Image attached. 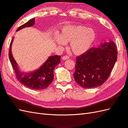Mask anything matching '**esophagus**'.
Wrapping results in <instances>:
<instances>
[{"instance_id": "34e87169", "label": "esophagus", "mask_w": 128, "mask_h": 128, "mask_svg": "<svg viewBox=\"0 0 128 128\" xmlns=\"http://www.w3.org/2000/svg\"><path fill=\"white\" fill-rule=\"evenodd\" d=\"M69 58V57H68V56H63V57H62V59H63V60H67V59H68Z\"/></svg>"}]
</instances>
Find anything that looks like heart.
<instances>
[{
    "label": "heart",
    "mask_w": 128,
    "mask_h": 128,
    "mask_svg": "<svg viewBox=\"0 0 128 128\" xmlns=\"http://www.w3.org/2000/svg\"><path fill=\"white\" fill-rule=\"evenodd\" d=\"M96 34L93 29L84 26L70 25L62 29L54 40L59 46L70 42L69 48L75 55H81L88 52L96 40Z\"/></svg>",
    "instance_id": "1"
}]
</instances>
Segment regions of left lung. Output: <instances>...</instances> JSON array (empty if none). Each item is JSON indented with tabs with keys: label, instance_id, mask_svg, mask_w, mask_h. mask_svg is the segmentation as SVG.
Segmentation results:
<instances>
[{
	"label": "left lung",
	"instance_id": "1",
	"mask_svg": "<svg viewBox=\"0 0 128 128\" xmlns=\"http://www.w3.org/2000/svg\"><path fill=\"white\" fill-rule=\"evenodd\" d=\"M117 59V47L113 41L90 48L76 58L74 73L75 81L84 88L102 85L108 79Z\"/></svg>",
	"mask_w": 128,
	"mask_h": 128
}]
</instances>
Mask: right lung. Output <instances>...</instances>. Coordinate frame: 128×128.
<instances>
[{
  "mask_svg": "<svg viewBox=\"0 0 128 128\" xmlns=\"http://www.w3.org/2000/svg\"><path fill=\"white\" fill-rule=\"evenodd\" d=\"M35 18H32L24 24L17 28L16 31H18L26 27H29L34 24ZM14 38L12 39L10 44L8 57L12 66L16 78L18 81L22 84L32 90H39L45 89L51 84L54 78L53 71L55 67L60 63V56H50L46 61L41 66L34 71L29 72H22L19 69L18 65L14 60L11 52V46Z\"/></svg>",
  "mask_w": 128,
  "mask_h": 128,
  "instance_id": "obj_1",
  "label": "right lung"
}]
</instances>
